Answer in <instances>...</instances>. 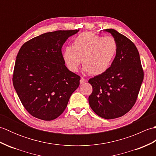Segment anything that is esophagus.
Wrapping results in <instances>:
<instances>
[{"mask_svg": "<svg viewBox=\"0 0 156 156\" xmlns=\"http://www.w3.org/2000/svg\"><path fill=\"white\" fill-rule=\"evenodd\" d=\"M86 82V80L84 78H82L81 79H80V84H84V83H85Z\"/></svg>", "mask_w": 156, "mask_h": 156, "instance_id": "esophagus-1", "label": "esophagus"}]
</instances>
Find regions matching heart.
Listing matches in <instances>:
<instances>
[{
	"mask_svg": "<svg viewBox=\"0 0 156 156\" xmlns=\"http://www.w3.org/2000/svg\"><path fill=\"white\" fill-rule=\"evenodd\" d=\"M117 51V41L112 37L86 31L76 36L73 45L66 46L62 55L66 66L71 72H77L81 62L84 71L98 76L108 70Z\"/></svg>",
	"mask_w": 156,
	"mask_h": 156,
	"instance_id": "1",
	"label": "heart"
}]
</instances>
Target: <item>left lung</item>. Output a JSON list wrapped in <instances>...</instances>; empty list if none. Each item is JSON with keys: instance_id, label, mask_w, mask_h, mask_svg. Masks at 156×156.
<instances>
[{"instance_id": "obj_1", "label": "left lung", "mask_w": 156, "mask_h": 156, "mask_svg": "<svg viewBox=\"0 0 156 156\" xmlns=\"http://www.w3.org/2000/svg\"><path fill=\"white\" fill-rule=\"evenodd\" d=\"M117 41V51L108 70L88 80L92 92L88 102L99 117H122L133 107L144 80V70L136 46L113 29H105Z\"/></svg>"}]
</instances>
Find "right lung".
<instances>
[{
    "label": "right lung",
    "mask_w": 156,
    "mask_h": 156,
    "mask_svg": "<svg viewBox=\"0 0 156 156\" xmlns=\"http://www.w3.org/2000/svg\"><path fill=\"white\" fill-rule=\"evenodd\" d=\"M79 29L41 34L23 44L16 58L12 83L33 117L51 121L64 111L80 77L65 66L62 48Z\"/></svg>",
    "instance_id": "1"
}]
</instances>
